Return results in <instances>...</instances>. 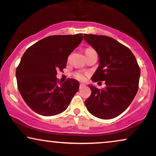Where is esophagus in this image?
Here are the masks:
<instances>
[{"label": "esophagus", "instance_id": "34e87169", "mask_svg": "<svg viewBox=\"0 0 156 156\" xmlns=\"http://www.w3.org/2000/svg\"><path fill=\"white\" fill-rule=\"evenodd\" d=\"M84 86H86V85H85L84 83H80V88H83Z\"/></svg>", "mask_w": 156, "mask_h": 156}]
</instances>
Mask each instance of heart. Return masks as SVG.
I'll use <instances>...</instances> for the list:
<instances>
[{
    "label": "heart",
    "instance_id": "b5f03b06",
    "mask_svg": "<svg viewBox=\"0 0 156 156\" xmlns=\"http://www.w3.org/2000/svg\"><path fill=\"white\" fill-rule=\"evenodd\" d=\"M84 52H85V55H88L89 54H91V53H93V52H95V50H94L93 48L88 47V48H86V50H85ZM74 76L77 78V79L79 80H83L85 79L84 75L80 73H76L74 74Z\"/></svg>",
    "mask_w": 156,
    "mask_h": 156
}]
</instances>
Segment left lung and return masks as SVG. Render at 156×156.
<instances>
[{"label": "left lung", "instance_id": "obj_1", "mask_svg": "<svg viewBox=\"0 0 156 156\" xmlns=\"http://www.w3.org/2000/svg\"><path fill=\"white\" fill-rule=\"evenodd\" d=\"M83 39L96 51L99 59V66L91 80L106 84L101 90L88 85L91 94L85 104L96 117L113 119L125 112L135 98L140 69L130 50L112 37L84 34Z\"/></svg>", "mask_w": 156, "mask_h": 156}]
</instances>
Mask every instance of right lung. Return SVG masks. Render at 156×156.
I'll list each match as a JSON object with an SVG mask.
<instances>
[{"instance_id":"1","label":"right lung","mask_w":156,"mask_h":156,"mask_svg":"<svg viewBox=\"0 0 156 156\" xmlns=\"http://www.w3.org/2000/svg\"><path fill=\"white\" fill-rule=\"evenodd\" d=\"M83 34L45 37L23 55L16 71L18 89L36 113L50 117L64 112L79 89L78 80L58 84L57 70L66 67L68 55L79 45Z\"/></svg>"}]
</instances>
